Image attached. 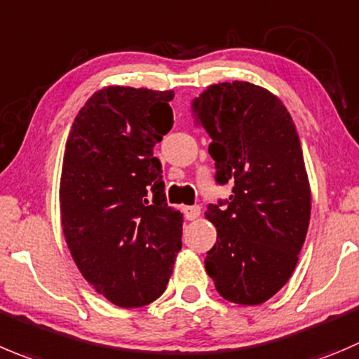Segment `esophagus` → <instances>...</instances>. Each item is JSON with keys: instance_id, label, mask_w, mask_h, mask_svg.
<instances>
[{"instance_id": "obj_1", "label": "esophagus", "mask_w": 359, "mask_h": 359, "mask_svg": "<svg viewBox=\"0 0 359 359\" xmlns=\"http://www.w3.org/2000/svg\"><path fill=\"white\" fill-rule=\"evenodd\" d=\"M183 213H185L187 220H196V218L201 215V208L199 206H185L183 208Z\"/></svg>"}]
</instances>
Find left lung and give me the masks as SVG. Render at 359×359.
I'll return each mask as SVG.
<instances>
[{"mask_svg":"<svg viewBox=\"0 0 359 359\" xmlns=\"http://www.w3.org/2000/svg\"><path fill=\"white\" fill-rule=\"evenodd\" d=\"M210 134L218 185L234 182L229 199L210 204L217 243L204 259L222 298L261 305L287 284L310 222L309 176L285 105L255 84H213L192 102Z\"/></svg>","mask_w":359,"mask_h":359,"instance_id":"left-lung-1","label":"left lung"}]
</instances>
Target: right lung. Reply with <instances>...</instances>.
<instances>
[{"label": "right lung", "instance_id": "1", "mask_svg": "<svg viewBox=\"0 0 359 359\" xmlns=\"http://www.w3.org/2000/svg\"><path fill=\"white\" fill-rule=\"evenodd\" d=\"M174 91L109 86L75 116L60 183L63 234L98 294L121 309L155 302L182 248L156 142L172 128Z\"/></svg>", "mask_w": 359, "mask_h": 359}]
</instances>
